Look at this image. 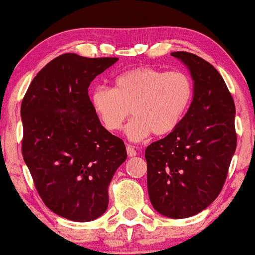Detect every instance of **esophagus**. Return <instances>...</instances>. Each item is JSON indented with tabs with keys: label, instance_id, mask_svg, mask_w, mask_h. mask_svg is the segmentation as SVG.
Instances as JSON below:
<instances>
[{
	"label": "esophagus",
	"instance_id": "34e87169",
	"mask_svg": "<svg viewBox=\"0 0 255 255\" xmlns=\"http://www.w3.org/2000/svg\"><path fill=\"white\" fill-rule=\"evenodd\" d=\"M126 150H127L128 157H135L136 156V151H135V148L133 147V146L127 145V146H126Z\"/></svg>",
	"mask_w": 255,
	"mask_h": 255
}]
</instances>
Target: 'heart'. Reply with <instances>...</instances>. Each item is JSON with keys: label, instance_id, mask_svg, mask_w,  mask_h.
<instances>
[{"label": "heart", "instance_id": "1", "mask_svg": "<svg viewBox=\"0 0 255 255\" xmlns=\"http://www.w3.org/2000/svg\"><path fill=\"white\" fill-rule=\"evenodd\" d=\"M193 98V83L183 72H164L140 67L118 75L114 89L96 86L90 102L102 126L111 133L126 128L131 141H142L152 133L163 136L181 124Z\"/></svg>", "mask_w": 255, "mask_h": 255}]
</instances>
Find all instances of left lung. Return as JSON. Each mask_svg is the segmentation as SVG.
Instances as JSON below:
<instances>
[{
    "label": "left lung",
    "instance_id": "obj_1",
    "mask_svg": "<svg viewBox=\"0 0 255 255\" xmlns=\"http://www.w3.org/2000/svg\"><path fill=\"white\" fill-rule=\"evenodd\" d=\"M188 68L193 99L175 130L145 151L151 204L165 217H192L221 193L236 150L235 104L217 69L197 55L171 52Z\"/></svg>",
    "mask_w": 255,
    "mask_h": 255
}]
</instances>
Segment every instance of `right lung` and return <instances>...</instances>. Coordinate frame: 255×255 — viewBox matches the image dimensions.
Masks as SVG:
<instances>
[{
  "mask_svg": "<svg viewBox=\"0 0 255 255\" xmlns=\"http://www.w3.org/2000/svg\"><path fill=\"white\" fill-rule=\"evenodd\" d=\"M118 60L60 55L22 99V157L44 204L69 221L107 211L109 184L127 159L125 142L101 125L89 97L91 81Z\"/></svg>",
  "mask_w": 255,
  "mask_h": 255,
  "instance_id": "add662e5",
  "label": "right lung"
}]
</instances>
